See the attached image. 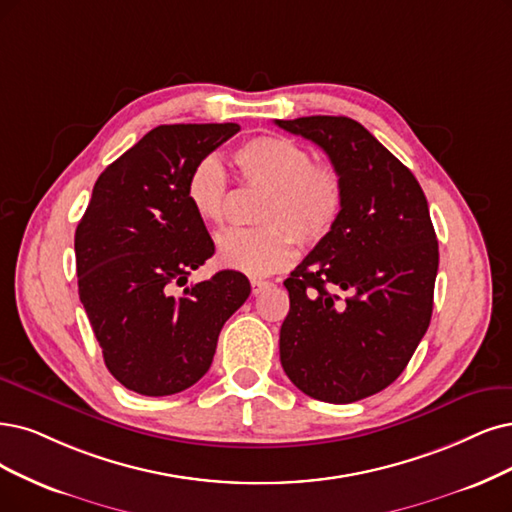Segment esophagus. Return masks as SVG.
Here are the masks:
<instances>
[{
    "label": "esophagus",
    "instance_id": "34e87169",
    "mask_svg": "<svg viewBox=\"0 0 512 512\" xmlns=\"http://www.w3.org/2000/svg\"><path fill=\"white\" fill-rule=\"evenodd\" d=\"M268 287H270L268 280H257V278L251 280V291H253V295H259L261 291H266Z\"/></svg>",
    "mask_w": 512,
    "mask_h": 512
}]
</instances>
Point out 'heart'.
<instances>
[{"instance_id": "1", "label": "heart", "mask_w": 512, "mask_h": 512, "mask_svg": "<svg viewBox=\"0 0 512 512\" xmlns=\"http://www.w3.org/2000/svg\"><path fill=\"white\" fill-rule=\"evenodd\" d=\"M240 179L266 189L255 230H230L217 242L219 263L266 276L291 261V233L301 246L325 240L344 208V181L331 164H314L312 151L285 137H257L234 154ZM185 198L204 223L225 217L227 175L217 156L200 158L185 181ZM290 233L287 235L286 232Z\"/></svg>"}]
</instances>
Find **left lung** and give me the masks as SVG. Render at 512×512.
Returning <instances> with one entry per match:
<instances>
[{"mask_svg": "<svg viewBox=\"0 0 512 512\" xmlns=\"http://www.w3.org/2000/svg\"><path fill=\"white\" fill-rule=\"evenodd\" d=\"M344 181L331 234L285 280L280 363L312 399L354 403L403 373L430 325L439 242L418 179L346 116L276 120Z\"/></svg>", "mask_w": 512, "mask_h": 512, "instance_id": "obj_1", "label": "left lung"}]
</instances>
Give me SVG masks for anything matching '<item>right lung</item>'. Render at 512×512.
I'll use <instances>...</instances> for the list:
<instances>
[{"label":"right lung","instance_id":"right-lung-1","mask_svg":"<svg viewBox=\"0 0 512 512\" xmlns=\"http://www.w3.org/2000/svg\"><path fill=\"white\" fill-rule=\"evenodd\" d=\"M238 124H162L109 164L75 230L80 301L105 365L143 396L194 386L251 293L234 270L187 287L215 244L185 198L192 166ZM175 286L184 291L177 296Z\"/></svg>","mask_w":512,"mask_h":512}]
</instances>
